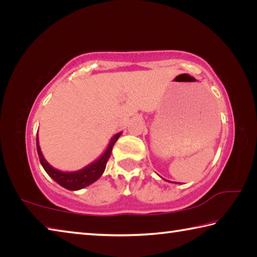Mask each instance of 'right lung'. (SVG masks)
Listing matches in <instances>:
<instances>
[{"mask_svg": "<svg viewBox=\"0 0 257 257\" xmlns=\"http://www.w3.org/2000/svg\"><path fill=\"white\" fill-rule=\"evenodd\" d=\"M120 135L121 133H118L111 138L106 150L104 151V153L99 156L97 160H95L94 162L86 165L85 168H82L78 171L63 172L52 167V165L45 160L44 156H43V153L40 147V143H38V137H37L36 143H37L38 158H40L41 164L43 165V168H44V170L46 171L47 175H49L54 181L58 182L60 186H62L69 190H79V189L85 188L87 186L92 185L93 182L99 179V177L103 175L104 170H105L107 160L111 155L113 145L115 144L116 141H118Z\"/></svg>", "mask_w": 257, "mask_h": 257, "instance_id": "obj_1", "label": "right lung"}]
</instances>
